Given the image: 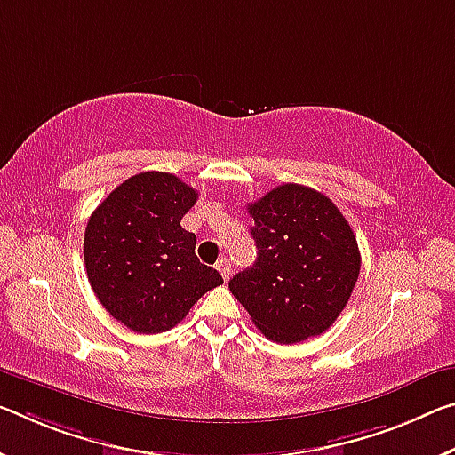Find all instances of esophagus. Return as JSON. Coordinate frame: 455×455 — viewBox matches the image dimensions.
Here are the masks:
<instances>
[{
	"instance_id": "34e87169",
	"label": "esophagus",
	"mask_w": 455,
	"mask_h": 455,
	"mask_svg": "<svg viewBox=\"0 0 455 455\" xmlns=\"http://www.w3.org/2000/svg\"><path fill=\"white\" fill-rule=\"evenodd\" d=\"M216 269H219L222 279L228 281V277H230V261H228V259H220V261L216 263Z\"/></svg>"
}]
</instances>
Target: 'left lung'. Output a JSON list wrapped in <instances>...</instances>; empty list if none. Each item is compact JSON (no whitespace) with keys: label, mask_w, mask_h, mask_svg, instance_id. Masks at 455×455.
Instances as JSON below:
<instances>
[{"label":"left lung","mask_w":455,"mask_h":455,"mask_svg":"<svg viewBox=\"0 0 455 455\" xmlns=\"http://www.w3.org/2000/svg\"><path fill=\"white\" fill-rule=\"evenodd\" d=\"M257 261L228 281L273 342L320 336L348 304L360 273L355 233L326 194L283 184L251 202Z\"/></svg>","instance_id":"1"}]
</instances>
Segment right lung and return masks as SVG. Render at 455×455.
Masks as SVG:
<instances>
[{"label": "right lung", "instance_id": "right-lung-1", "mask_svg": "<svg viewBox=\"0 0 455 455\" xmlns=\"http://www.w3.org/2000/svg\"><path fill=\"white\" fill-rule=\"evenodd\" d=\"M198 192L165 172L119 184L91 214L84 267L92 291L115 320L137 334H160L222 283L196 257V235L180 220Z\"/></svg>", "mask_w": 455, "mask_h": 455}]
</instances>
